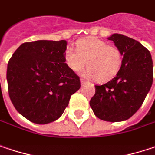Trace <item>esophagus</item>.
I'll use <instances>...</instances> for the list:
<instances>
[{
  "label": "esophagus",
  "mask_w": 155,
  "mask_h": 155,
  "mask_svg": "<svg viewBox=\"0 0 155 155\" xmlns=\"http://www.w3.org/2000/svg\"><path fill=\"white\" fill-rule=\"evenodd\" d=\"M80 81H81V85H84V84H86V81H85V80H84L83 78L80 79Z\"/></svg>",
  "instance_id": "esophagus-1"
}]
</instances>
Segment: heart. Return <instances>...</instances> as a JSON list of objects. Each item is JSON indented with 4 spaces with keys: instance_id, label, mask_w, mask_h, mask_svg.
I'll return each instance as SVG.
<instances>
[{
    "instance_id": "1",
    "label": "heart",
    "mask_w": 155,
    "mask_h": 155,
    "mask_svg": "<svg viewBox=\"0 0 155 155\" xmlns=\"http://www.w3.org/2000/svg\"><path fill=\"white\" fill-rule=\"evenodd\" d=\"M76 47L77 51L68 47L64 52L67 65L75 72L83 70L87 62L88 70L84 76L95 78L98 82H106L113 78L120 70L122 55L117 47L93 36L79 40Z\"/></svg>"
}]
</instances>
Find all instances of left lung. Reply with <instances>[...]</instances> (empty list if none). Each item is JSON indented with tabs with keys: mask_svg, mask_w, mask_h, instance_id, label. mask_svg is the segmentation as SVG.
Masks as SVG:
<instances>
[{
	"mask_svg": "<svg viewBox=\"0 0 155 155\" xmlns=\"http://www.w3.org/2000/svg\"><path fill=\"white\" fill-rule=\"evenodd\" d=\"M123 56L119 72L112 80L95 85L90 105L98 119L118 122L128 120L143 104L153 84L149 51L133 38L120 34L108 37Z\"/></svg>",
	"mask_w": 155,
	"mask_h": 155,
	"instance_id": "obj_1",
	"label": "left lung"
}]
</instances>
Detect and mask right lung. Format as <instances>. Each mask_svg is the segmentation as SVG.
<instances>
[{"label":"right lung","instance_id":"obj_1","mask_svg":"<svg viewBox=\"0 0 155 155\" xmlns=\"http://www.w3.org/2000/svg\"><path fill=\"white\" fill-rule=\"evenodd\" d=\"M67 42L39 40L22 43L8 61V95L16 111L35 124L53 122L80 88L79 77L64 59Z\"/></svg>","mask_w":155,"mask_h":155}]
</instances>
